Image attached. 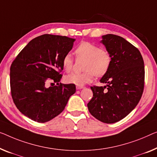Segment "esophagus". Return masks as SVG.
Returning a JSON list of instances; mask_svg holds the SVG:
<instances>
[{
  "label": "esophagus",
  "mask_w": 157,
  "mask_h": 157,
  "mask_svg": "<svg viewBox=\"0 0 157 157\" xmlns=\"http://www.w3.org/2000/svg\"><path fill=\"white\" fill-rule=\"evenodd\" d=\"M84 87H85V86H76L77 90H81V89H83Z\"/></svg>",
  "instance_id": "obj_1"
}]
</instances>
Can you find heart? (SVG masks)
I'll use <instances>...</instances> for the list:
<instances>
[{"instance_id":"heart-1","label":"heart","mask_w":157,"mask_h":157,"mask_svg":"<svg viewBox=\"0 0 157 157\" xmlns=\"http://www.w3.org/2000/svg\"><path fill=\"white\" fill-rule=\"evenodd\" d=\"M76 56L78 58H85L83 69L80 73L74 72L65 77L67 83L77 86H83L90 82L94 76L101 77L108 72L111 63V56L108 51L101 49L99 46L88 41H82L76 48ZM62 65L66 72H71L74 65V59L70 53L65 54L62 60Z\"/></svg>"}]
</instances>
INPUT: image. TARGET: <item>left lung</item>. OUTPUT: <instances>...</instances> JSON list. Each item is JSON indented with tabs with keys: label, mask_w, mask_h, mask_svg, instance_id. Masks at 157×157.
I'll return each instance as SVG.
<instances>
[{
	"label": "left lung",
	"mask_w": 157,
	"mask_h": 157,
	"mask_svg": "<svg viewBox=\"0 0 157 157\" xmlns=\"http://www.w3.org/2000/svg\"><path fill=\"white\" fill-rule=\"evenodd\" d=\"M101 42L111 56L108 72L100 82L104 86H91L93 97L90 113L105 123L122 120L135 108L144 86V60L140 51L123 37L109 34Z\"/></svg>",
	"instance_id": "1"
}]
</instances>
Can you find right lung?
Instances as JSON below:
<instances>
[{"mask_svg":"<svg viewBox=\"0 0 157 157\" xmlns=\"http://www.w3.org/2000/svg\"><path fill=\"white\" fill-rule=\"evenodd\" d=\"M75 41L65 36L41 35L30 41L12 63V98L19 111L32 121L52 120L63 111L75 92L74 84L59 83L63 58L71 51ZM49 81L57 85L46 88Z\"/></svg>","mask_w":157,"mask_h":157,"instance_id":"add662e5","label":"right lung"}]
</instances>
